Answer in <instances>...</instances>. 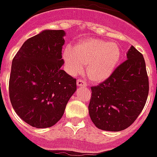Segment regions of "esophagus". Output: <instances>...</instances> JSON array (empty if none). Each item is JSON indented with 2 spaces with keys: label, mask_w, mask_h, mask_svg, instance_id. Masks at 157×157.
Listing matches in <instances>:
<instances>
[{
  "label": "esophagus",
  "mask_w": 157,
  "mask_h": 157,
  "mask_svg": "<svg viewBox=\"0 0 157 157\" xmlns=\"http://www.w3.org/2000/svg\"><path fill=\"white\" fill-rule=\"evenodd\" d=\"M77 85L79 86V87H84V86H87V84L85 80H82V79H78L77 80Z\"/></svg>",
  "instance_id": "esophagus-1"
}]
</instances>
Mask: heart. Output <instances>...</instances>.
Masks as SVG:
<instances>
[{
    "mask_svg": "<svg viewBox=\"0 0 157 157\" xmlns=\"http://www.w3.org/2000/svg\"><path fill=\"white\" fill-rule=\"evenodd\" d=\"M121 56V47L116 43L98 38L79 41L74 47L67 46L62 53L65 68L71 75L83 71L93 82H102L114 72Z\"/></svg>",
    "mask_w": 157,
    "mask_h": 157,
    "instance_id": "obj_1",
    "label": "heart"
}]
</instances>
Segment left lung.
I'll use <instances>...</instances> for the list:
<instances>
[{"mask_svg":"<svg viewBox=\"0 0 157 157\" xmlns=\"http://www.w3.org/2000/svg\"><path fill=\"white\" fill-rule=\"evenodd\" d=\"M89 114L97 128L119 132L130 126L142 112L149 94V79L143 55L133 46L126 60L112 75L91 87Z\"/></svg>","mask_w":157,"mask_h":157,"instance_id":"obj_1","label":"left lung"}]
</instances>
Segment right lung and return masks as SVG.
Segmentation results:
<instances>
[{"label": "right lung", "mask_w": 157, "mask_h": 157, "mask_svg": "<svg viewBox=\"0 0 157 157\" xmlns=\"http://www.w3.org/2000/svg\"><path fill=\"white\" fill-rule=\"evenodd\" d=\"M66 32L44 30L26 40L11 68L9 97L19 117L36 128L54 126L76 91V79L61 67Z\"/></svg>", "instance_id": "obj_1"}]
</instances>
